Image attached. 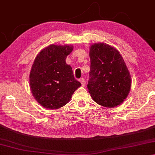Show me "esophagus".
<instances>
[{"label": "esophagus", "mask_w": 155, "mask_h": 155, "mask_svg": "<svg viewBox=\"0 0 155 155\" xmlns=\"http://www.w3.org/2000/svg\"><path fill=\"white\" fill-rule=\"evenodd\" d=\"M80 82L81 83V85L82 86H85V79L83 78H81L80 79Z\"/></svg>", "instance_id": "obj_1"}]
</instances>
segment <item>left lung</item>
<instances>
[{
  "label": "left lung",
  "mask_w": 155,
  "mask_h": 155,
  "mask_svg": "<svg viewBox=\"0 0 155 155\" xmlns=\"http://www.w3.org/2000/svg\"><path fill=\"white\" fill-rule=\"evenodd\" d=\"M90 72L87 88L91 97L101 106L114 107L124 102L131 87V77L116 48L104 43L90 48Z\"/></svg>",
  "instance_id": "left-lung-1"
}]
</instances>
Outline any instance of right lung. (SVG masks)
<instances>
[{
	"mask_svg": "<svg viewBox=\"0 0 155 155\" xmlns=\"http://www.w3.org/2000/svg\"><path fill=\"white\" fill-rule=\"evenodd\" d=\"M72 50V45L52 44L43 49L35 58L29 74V86L34 97L45 108L56 110L64 106L81 85L65 62Z\"/></svg>",
	"mask_w": 155,
	"mask_h": 155,
	"instance_id": "1",
	"label": "right lung"
}]
</instances>
